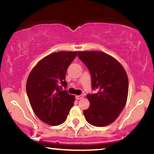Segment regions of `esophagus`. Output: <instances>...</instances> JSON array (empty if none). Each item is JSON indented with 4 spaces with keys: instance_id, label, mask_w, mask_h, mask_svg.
<instances>
[{
    "instance_id": "esophagus-1",
    "label": "esophagus",
    "mask_w": 154,
    "mask_h": 154,
    "mask_svg": "<svg viewBox=\"0 0 154 154\" xmlns=\"http://www.w3.org/2000/svg\"><path fill=\"white\" fill-rule=\"evenodd\" d=\"M84 97L83 95H77V96H76V100H81V99H82Z\"/></svg>"
}]
</instances>
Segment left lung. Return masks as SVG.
<instances>
[{"mask_svg":"<svg viewBox=\"0 0 154 154\" xmlns=\"http://www.w3.org/2000/svg\"><path fill=\"white\" fill-rule=\"evenodd\" d=\"M88 68L91 87L96 94H88L89 107L83 113L87 122L98 127L107 126L116 119L125 106L129 80L122 65L112 56L100 51L77 52Z\"/></svg>","mask_w":154,"mask_h":154,"instance_id":"left-lung-1","label":"left lung"}]
</instances>
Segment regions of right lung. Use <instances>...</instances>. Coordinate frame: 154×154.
<instances>
[{"instance_id":"1","label":"right lung","mask_w":154,"mask_h":154,"mask_svg":"<svg viewBox=\"0 0 154 154\" xmlns=\"http://www.w3.org/2000/svg\"><path fill=\"white\" fill-rule=\"evenodd\" d=\"M77 52H58L46 56L28 76L26 91L36 116L45 123L57 126L67 119L75 97L66 89V72Z\"/></svg>"}]
</instances>
